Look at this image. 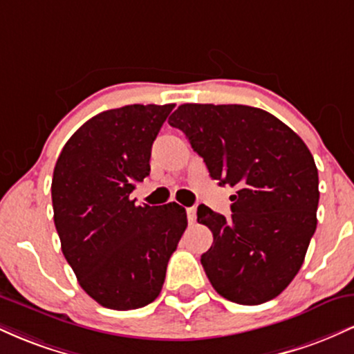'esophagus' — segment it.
Listing matches in <instances>:
<instances>
[{"mask_svg":"<svg viewBox=\"0 0 354 354\" xmlns=\"http://www.w3.org/2000/svg\"><path fill=\"white\" fill-rule=\"evenodd\" d=\"M186 216H188L189 223L196 221V208H194V206H191V208H186Z\"/></svg>","mask_w":354,"mask_h":354,"instance_id":"34e87169","label":"esophagus"}]
</instances>
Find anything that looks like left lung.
I'll return each instance as SVG.
<instances>
[{
    "instance_id": "obj_1",
    "label": "left lung",
    "mask_w": 354,
    "mask_h": 354,
    "mask_svg": "<svg viewBox=\"0 0 354 354\" xmlns=\"http://www.w3.org/2000/svg\"><path fill=\"white\" fill-rule=\"evenodd\" d=\"M168 123L213 180L238 189L231 218L198 208V223L213 233L201 256L213 288L246 306L276 298L301 268L318 221V169L308 146L271 113L245 104L186 103Z\"/></svg>"
}]
</instances>
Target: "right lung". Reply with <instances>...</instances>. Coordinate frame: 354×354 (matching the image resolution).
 Instances as JSON below:
<instances>
[{"label": "right lung", "instance_id": "1", "mask_svg": "<svg viewBox=\"0 0 354 354\" xmlns=\"http://www.w3.org/2000/svg\"><path fill=\"white\" fill-rule=\"evenodd\" d=\"M174 104H128L88 120L64 145L51 183L61 251L86 293L109 310L143 308L160 295L188 226L178 203L136 206L151 146Z\"/></svg>", "mask_w": 354, "mask_h": 354}]
</instances>
